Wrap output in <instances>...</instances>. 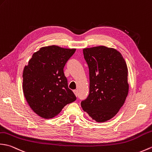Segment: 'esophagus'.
Here are the masks:
<instances>
[{
  "mask_svg": "<svg viewBox=\"0 0 152 152\" xmlns=\"http://www.w3.org/2000/svg\"><path fill=\"white\" fill-rule=\"evenodd\" d=\"M73 92H74V93H75V94L76 95V96H77V91L76 89H75V90L73 91Z\"/></svg>",
  "mask_w": 152,
  "mask_h": 152,
  "instance_id": "1",
  "label": "esophagus"
}]
</instances>
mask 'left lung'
Masks as SVG:
<instances>
[{
  "label": "left lung",
  "instance_id": "left-lung-1",
  "mask_svg": "<svg viewBox=\"0 0 152 152\" xmlns=\"http://www.w3.org/2000/svg\"><path fill=\"white\" fill-rule=\"evenodd\" d=\"M89 69V94L81 106L93 120L104 122L124 105L129 91L128 70L121 52L98 46L83 48Z\"/></svg>",
  "mask_w": 152,
  "mask_h": 152
}]
</instances>
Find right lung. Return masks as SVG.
Segmentation results:
<instances>
[{"mask_svg": "<svg viewBox=\"0 0 152 152\" xmlns=\"http://www.w3.org/2000/svg\"><path fill=\"white\" fill-rule=\"evenodd\" d=\"M76 48L56 45L41 47L24 66L23 90L28 105L43 118L58 115L66 104L76 100L68 87L63 68Z\"/></svg>", "mask_w": 152, "mask_h": 152, "instance_id": "add662e5", "label": "right lung"}]
</instances>
